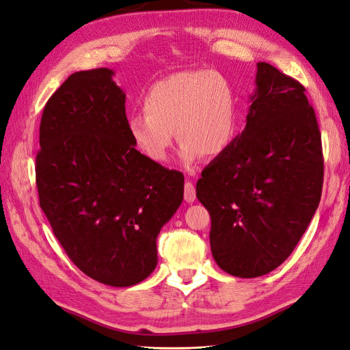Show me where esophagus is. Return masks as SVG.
Here are the masks:
<instances>
[{
	"mask_svg": "<svg viewBox=\"0 0 350 350\" xmlns=\"http://www.w3.org/2000/svg\"><path fill=\"white\" fill-rule=\"evenodd\" d=\"M185 200L186 202H193L195 198H197V193H195V186L192 182H186L185 183Z\"/></svg>",
	"mask_w": 350,
	"mask_h": 350,
	"instance_id": "1",
	"label": "esophagus"
}]
</instances>
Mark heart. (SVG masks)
I'll return each mask as SVG.
<instances>
[{"instance_id": "heart-1", "label": "heart", "mask_w": 350, "mask_h": 350, "mask_svg": "<svg viewBox=\"0 0 350 350\" xmlns=\"http://www.w3.org/2000/svg\"><path fill=\"white\" fill-rule=\"evenodd\" d=\"M126 129L137 150L155 164L168 159L174 134L186 167L202 155L221 157L239 133L237 92L219 71L173 72L146 89L143 110L128 116Z\"/></svg>"}]
</instances>
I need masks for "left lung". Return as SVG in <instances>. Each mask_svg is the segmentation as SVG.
<instances>
[{
    "mask_svg": "<svg viewBox=\"0 0 350 350\" xmlns=\"http://www.w3.org/2000/svg\"><path fill=\"white\" fill-rule=\"evenodd\" d=\"M246 126L201 173L197 198L212 219L210 249L235 278H259L292 254L319 206L323 159L304 86L256 64Z\"/></svg>",
    "mask_w": 350,
    "mask_h": 350,
    "instance_id": "obj_1",
    "label": "left lung"
}]
</instances>
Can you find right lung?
<instances>
[{"label":"right lung","instance_id":"add662e5","mask_svg":"<svg viewBox=\"0 0 350 350\" xmlns=\"http://www.w3.org/2000/svg\"><path fill=\"white\" fill-rule=\"evenodd\" d=\"M113 76L75 72L49 98L36 178L40 207L71 261L126 288L155 270L158 234L182 204L185 178L135 149Z\"/></svg>","mask_w":350,"mask_h":350}]
</instances>
